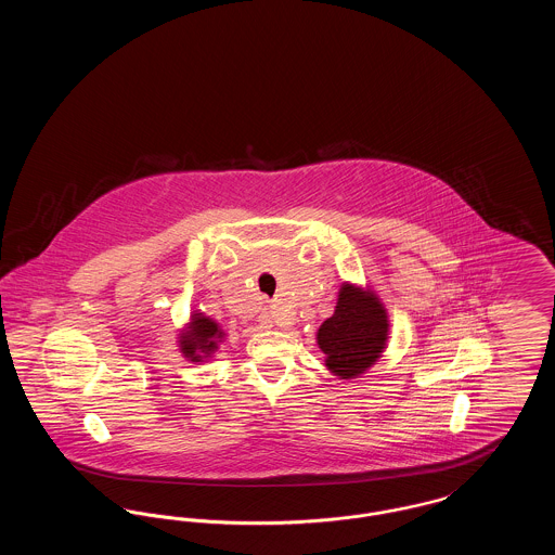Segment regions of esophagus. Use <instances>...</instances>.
Instances as JSON below:
<instances>
[{
    "label": "esophagus",
    "mask_w": 555,
    "mask_h": 555,
    "mask_svg": "<svg viewBox=\"0 0 555 555\" xmlns=\"http://www.w3.org/2000/svg\"><path fill=\"white\" fill-rule=\"evenodd\" d=\"M260 322L264 324V326H274V324H281V318L279 314L274 312V308H268L266 312H262V317H260Z\"/></svg>",
    "instance_id": "esophagus-1"
}]
</instances>
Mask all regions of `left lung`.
<instances>
[{
  "label": "left lung",
  "mask_w": 555,
  "mask_h": 555,
  "mask_svg": "<svg viewBox=\"0 0 555 555\" xmlns=\"http://www.w3.org/2000/svg\"><path fill=\"white\" fill-rule=\"evenodd\" d=\"M389 328L387 308L376 291L345 281L333 317L317 333L326 369L344 380L362 376L383 358Z\"/></svg>",
  "instance_id": "8db88e82"
}]
</instances>
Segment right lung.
Segmentation results:
<instances>
[{"mask_svg": "<svg viewBox=\"0 0 555 555\" xmlns=\"http://www.w3.org/2000/svg\"><path fill=\"white\" fill-rule=\"evenodd\" d=\"M224 337L227 333L214 318L206 317L202 310H193L189 322L179 331L177 345L185 360L202 364L214 358L218 347L224 344Z\"/></svg>", "mask_w": 555, "mask_h": 555, "instance_id": "right-lung-1", "label": "right lung"}]
</instances>
